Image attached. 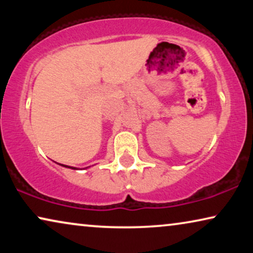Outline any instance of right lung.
<instances>
[{
    "instance_id": "1",
    "label": "right lung",
    "mask_w": 253,
    "mask_h": 253,
    "mask_svg": "<svg viewBox=\"0 0 253 253\" xmlns=\"http://www.w3.org/2000/svg\"><path fill=\"white\" fill-rule=\"evenodd\" d=\"M64 167H68V166H64ZM69 168H70V167H69ZM71 169H76V168H72V167H71Z\"/></svg>"
}]
</instances>
